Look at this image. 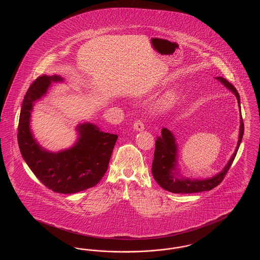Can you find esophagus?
Segmentation results:
<instances>
[{"label":"esophagus","instance_id":"1","mask_svg":"<svg viewBox=\"0 0 260 260\" xmlns=\"http://www.w3.org/2000/svg\"><path fill=\"white\" fill-rule=\"evenodd\" d=\"M134 128L137 132H142L144 129V124L140 120H137L134 124Z\"/></svg>","mask_w":260,"mask_h":260}]
</instances>
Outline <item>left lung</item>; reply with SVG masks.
Here are the masks:
<instances>
[{
	"label": "left lung",
	"mask_w": 260,
	"mask_h": 260,
	"mask_svg": "<svg viewBox=\"0 0 260 260\" xmlns=\"http://www.w3.org/2000/svg\"><path fill=\"white\" fill-rule=\"evenodd\" d=\"M217 81L222 83L225 87L230 89L233 93H235L236 98L238 99V103L240 106V95L237 91L235 87L230 84L226 79L222 77H216ZM244 136V123L241 115V126H240V136L238 140V145L236 147L235 152L231 157L230 161H228L227 166L224 168L221 173L216 174L212 178L203 179V180H190L184 178H177L174 174L175 172V164H176V143L175 139L171 131L168 128L161 129V136L157 137L156 140V148L154 152V160L152 162V174L157 181V183L161 186L162 189L175 193V194H191L198 193L203 191H210L214 187L221 183L226 173H228L231 168L233 161L235 159L236 154L240 147L242 138Z\"/></svg>",
	"instance_id": "8db88e82"
}]
</instances>
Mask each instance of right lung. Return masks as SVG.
<instances>
[{"instance_id": "1", "label": "right lung", "mask_w": 260, "mask_h": 260, "mask_svg": "<svg viewBox=\"0 0 260 260\" xmlns=\"http://www.w3.org/2000/svg\"><path fill=\"white\" fill-rule=\"evenodd\" d=\"M58 81H62L59 76L43 75L31 84L21 106L17 140L26 164L44 185L56 193L72 194L91 188L102 179L118 136L85 123L78 126L80 137L72 148L58 153L42 148L30 131V111L50 83Z\"/></svg>"}]
</instances>
